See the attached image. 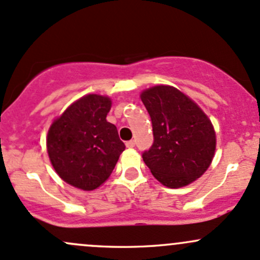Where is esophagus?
<instances>
[{"instance_id":"1","label":"esophagus","mask_w":260,"mask_h":260,"mask_svg":"<svg viewBox=\"0 0 260 260\" xmlns=\"http://www.w3.org/2000/svg\"><path fill=\"white\" fill-rule=\"evenodd\" d=\"M125 146H127L128 148H133V147L136 146V142L133 141V139H131V141H128L127 143H125Z\"/></svg>"}]
</instances>
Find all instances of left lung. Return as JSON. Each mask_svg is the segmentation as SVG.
<instances>
[{
	"instance_id": "left-lung-1",
	"label": "left lung",
	"mask_w": 260,
	"mask_h": 260,
	"mask_svg": "<svg viewBox=\"0 0 260 260\" xmlns=\"http://www.w3.org/2000/svg\"><path fill=\"white\" fill-rule=\"evenodd\" d=\"M141 98L153 128V144L142 157L153 176L169 188L184 187L199 178L215 151V133L208 117L171 86L152 87Z\"/></svg>"
}]
</instances>
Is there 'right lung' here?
I'll use <instances>...</instances> for the list:
<instances>
[{
  "instance_id": "add662e5",
  "label": "right lung",
  "mask_w": 260,
  "mask_h": 260,
  "mask_svg": "<svg viewBox=\"0 0 260 260\" xmlns=\"http://www.w3.org/2000/svg\"><path fill=\"white\" fill-rule=\"evenodd\" d=\"M111 100L88 94L71 105L52 123L47 152L54 171L73 187L93 190L113 172L124 143L107 122Z\"/></svg>"
}]
</instances>
